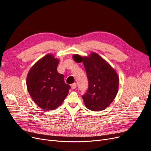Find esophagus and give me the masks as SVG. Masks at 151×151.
I'll return each instance as SVG.
<instances>
[{"mask_svg": "<svg viewBox=\"0 0 151 151\" xmlns=\"http://www.w3.org/2000/svg\"><path fill=\"white\" fill-rule=\"evenodd\" d=\"M76 87V83H73V84H71V88L72 90H74V89H75Z\"/></svg>", "mask_w": 151, "mask_h": 151, "instance_id": "esophagus-1", "label": "esophagus"}]
</instances>
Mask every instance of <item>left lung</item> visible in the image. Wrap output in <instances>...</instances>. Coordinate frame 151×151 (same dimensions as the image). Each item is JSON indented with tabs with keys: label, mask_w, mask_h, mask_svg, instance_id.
<instances>
[{
	"label": "left lung",
	"mask_w": 151,
	"mask_h": 151,
	"mask_svg": "<svg viewBox=\"0 0 151 151\" xmlns=\"http://www.w3.org/2000/svg\"><path fill=\"white\" fill-rule=\"evenodd\" d=\"M78 57L74 55L73 59ZM88 80V88L82 96L90 110H104L113 102L118 91L119 78L115 70L94 52L81 57Z\"/></svg>",
	"instance_id": "obj_1"
}]
</instances>
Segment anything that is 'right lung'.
<instances>
[{
    "mask_svg": "<svg viewBox=\"0 0 151 151\" xmlns=\"http://www.w3.org/2000/svg\"><path fill=\"white\" fill-rule=\"evenodd\" d=\"M59 60L47 54L33 65L27 76V87L35 103L43 109L53 110L63 103L71 88L57 71Z\"/></svg>",
    "mask_w": 151,
    "mask_h": 151,
    "instance_id": "add662e5",
    "label": "right lung"
}]
</instances>
